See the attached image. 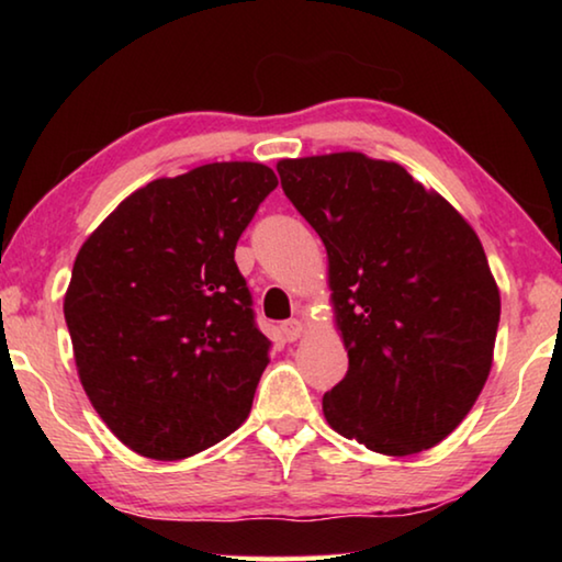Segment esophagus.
Returning <instances> with one entry per match:
<instances>
[{
    "label": "esophagus",
    "mask_w": 562,
    "mask_h": 562,
    "mask_svg": "<svg viewBox=\"0 0 562 562\" xmlns=\"http://www.w3.org/2000/svg\"><path fill=\"white\" fill-rule=\"evenodd\" d=\"M282 337L288 339V341H297L302 335H304V325L300 319H288V322H282Z\"/></svg>",
    "instance_id": "34e87169"
}]
</instances>
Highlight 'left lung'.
I'll return each instance as SVG.
<instances>
[{
	"label": "left lung",
	"mask_w": 562,
	"mask_h": 562,
	"mask_svg": "<svg viewBox=\"0 0 562 562\" xmlns=\"http://www.w3.org/2000/svg\"><path fill=\"white\" fill-rule=\"evenodd\" d=\"M284 195L327 250L349 369L327 424L369 451L412 456L459 426L493 367L501 292L469 221L394 160L359 150L282 158Z\"/></svg>",
	"instance_id": "left-lung-1"
}]
</instances>
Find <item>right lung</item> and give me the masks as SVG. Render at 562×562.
Wrapping results in <instances>:
<instances>
[{
	"instance_id": "add662e5",
	"label": "right lung",
	"mask_w": 562,
	"mask_h": 562,
	"mask_svg": "<svg viewBox=\"0 0 562 562\" xmlns=\"http://www.w3.org/2000/svg\"><path fill=\"white\" fill-rule=\"evenodd\" d=\"M274 188L252 160L150 180L76 255L64 294L76 372L131 451L188 459L250 414L272 341L255 327L235 245Z\"/></svg>"
}]
</instances>
